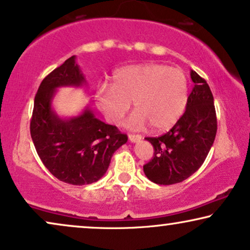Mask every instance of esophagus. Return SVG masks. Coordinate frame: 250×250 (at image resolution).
<instances>
[{
  "label": "esophagus",
  "mask_w": 250,
  "mask_h": 250,
  "mask_svg": "<svg viewBox=\"0 0 250 250\" xmlns=\"http://www.w3.org/2000/svg\"><path fill=\"white\" fill-rule=\"evenodd\" d=\"M142 137L139 134H128V140L132 142V144H135V142L141 141Z\"/></svg>",
  "instance_id": "1"
}]
</instances>
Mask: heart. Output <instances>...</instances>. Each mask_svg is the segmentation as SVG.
I'll return each instance as SVG.
<instances>
[{
	"mask_svg": "<svg viewBox=\"0 0 250 250\" xmlns=\"http://www.w3.org/2000/svg\"><path fill=\"white\" fill-rule=\"evenodd\" d=\"M95 99L110 123L121 122L133 102L137 110L128 119L129 126L142 127L149 123L156 131H165L183 116L188 82L183 71L164 64L128 65L113 73L111 86H100Z\"/></svg>",
	"mask_w": 250,
	"mask_h": 250,
	"instance_id": "obj_1",
	"label": "heart"
}]
</instances>
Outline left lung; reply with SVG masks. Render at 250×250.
<instances>
[{
	"mask_svg": "<svg viewBox=\"0 0 250 250\" xmlns=\"http://www.w3.org/2000/svg\"><path fill=\"white\" fill-rule=\"evenodd\" d=\"M194 87L186 110L176 125L158 138H146L154 157L144 165L149 180L158 185L181 183L199 170L212 147L217 132L213 96L208 83L190 71Z\"/></svg>",
	"mask_w": 250,
	"mask_h": 250,
	"instance_id": "obj_1",
	"label": "left lung"
}]
</instances>
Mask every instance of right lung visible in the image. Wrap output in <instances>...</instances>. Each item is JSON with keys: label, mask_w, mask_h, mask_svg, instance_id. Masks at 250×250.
Returning <instances> with one entry per match:
<instances>
[{"label": "right lung", "mask_w": 250, "mask_h": 250, "mask_svg": "<svg viewBox=\"0 0 250 250\" xmlns=\"http://www.w3.org/2000/svg\"><path fill=\"white\" fill-rule=\"evenodd\" d=\"M83 85L85 76L71 56L42 80L31 119V137L42 163L58 180L77 186L101 179L113 153L127 141V135L96 118L89 106L72 117L57 115L53 106L57 89Z\"/></svg>", "instance_id": "1"}]
</instances>
